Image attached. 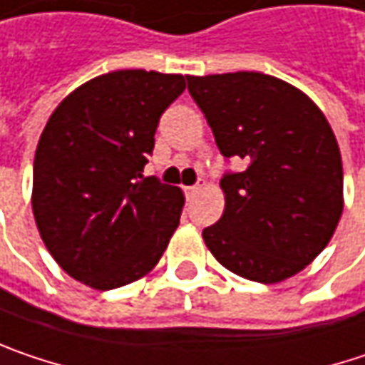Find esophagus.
<instances>
[{
    "instance_id": "obj_1",
    "label": "esophagus",
    "mask_w": 365,
    "mask_h": 365,
    "mask_svg": "<svg viewBox=\"0 0 365 365\" xmlns=\"http://www.w3.org/2000/svg\"><path fill=\"white\" fill-rule=\"evenodd\" d=\"M185 191H187L189 195H193V193H197V191H199V185H191V187H185Z\"/></svg>"
}]
</instances>
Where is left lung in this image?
Wrapping results in <instances>:
<instances>
[{
    "label": "left lung",
    "instance_id": "obj_1",
    "mask_svg": "<svg viewBox=\"0 0 365 365\" xmlns=\"http://www.w3.org/2000/svg\"><path fill=\"white\" fill-rule=\"evenodd\" d=\"M226 172L224 214L203 228L212 255L230 272L272 284L322 253L343 214V164L318 106L262 72L187 76Z\"/></svg>",
    "mask_w": 365,
    "mask_h": 365
}]
</instances>
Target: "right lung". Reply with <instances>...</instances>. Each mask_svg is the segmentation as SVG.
<instances>
[{
  "instance_id": "right-lung-1",
  "label": "right lung",
  "mask_w": 365,
  "mask_h": 365,
  "mask_svg": "<svg viewBox=\"0 0 365 365\" xmlns=\"http://www.w3.org/2000/svg\"><path fill=\"white\" fill-rule=\"evenodd\" d=\"M180 74L116 70L56 108L33 166V214L62 270L99 291L149 272L180 222L185 197L143 178L155 128L185 91Z\"/></svg>"
}]
</instances>
